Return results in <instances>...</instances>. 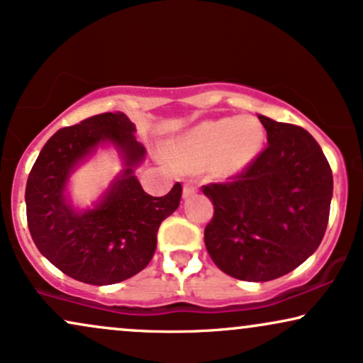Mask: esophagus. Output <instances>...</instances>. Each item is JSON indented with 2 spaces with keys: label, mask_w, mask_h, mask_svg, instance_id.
I'll return each mask as SVG.
<instances>
[{
  "label": "esophagus",
  "mask_w": 363,
  "mask_h": 363,
  "mask_svg": "<svg viewBox=\"0 0 363 363\" xmlns=\"http://www.w3.org/2000/svg\"><path fill=\"white\" fill-rule=\"evenodd\" d=\"M196 191V186L194 185L191 182H186L185 185H183V199H189V196H191Z\"/></svg>",
  "instance_id": "1"
}]
</instances>
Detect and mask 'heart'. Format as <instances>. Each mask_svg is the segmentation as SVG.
<instances>
[{
    "instance_id": "1",
    "label": "heart",
    "mask_w": 363,
    "mask_h": 363,
    "mask_svg": "<svg viewBox=\"0 0 363 363\" xmlns=\"http://www.w3.org/2000/svg\"><path fill=\"white\" fill-rule=\"evenodd\" d=\"M264 128L254 116L205 121L177 138L169 160L186 172L207 168L213 177L229 178L247 168L261 151Z\"/></svg>"
}]
</instances>
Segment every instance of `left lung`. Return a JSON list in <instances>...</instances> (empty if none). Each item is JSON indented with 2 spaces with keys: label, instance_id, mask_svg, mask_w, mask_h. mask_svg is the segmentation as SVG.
I'll use <instances>...</instances> for the list:
<instances>
[{
  "label": "left lung",
  "instance_id": "left-lung-1",
  "mask_svg": "<svg viewBox=\"0 0 363 363\" xmlns=\"http://www.w3.org/2000/svg\"><path fill=\"white\" fill-rule=\"evenodd\" d=\"M267 146L229 183L202 186L213 217L205 247L235 279L271 281L318 249L328 225L333 174L306 129L259 116Z\"/></svg>",
  "mask_w": 363,
  "mask_h": 363
}]
</instances>
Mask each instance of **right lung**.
<instances>
[{
	"label": "right lung",
	"instance_id": "obj_1",
	"mask_svg": "<svg viewBox=\"0 0 363 363\" xmlns=\"http://www.w3.org/2000/svg\"><path fill=\"white\" fill-rule=\"evenodd\" d=\"M123 113H104L62 128L45 143L28 174L26 220L40 252L80 283H121L145 269L156 250L160 223L178 208L182 185L151 196L134 174L146 150ZM101 144H113L125 168L94 209L77 211L66 196L73 169Z\"/></svg>",
	"mask_w": 363,
	"mask_h": 363
}]
</instances>
